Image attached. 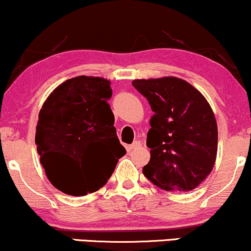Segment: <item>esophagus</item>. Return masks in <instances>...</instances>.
<instances>
[{"instance_id":"1","label":"esophagus","mask_w":251,"mask_h":251,"mask_svg":"<svg viewBox=\"0 0 251 251\" xmlns=\"http://www.w3.org/2000/svg\"><path fill=\"white\" fill-rule=\"evenodd\" d=\"M141 146H142V144H141L140 141H134V142H132V144H130V146H129V148H130L131 150L132 149H138V148H141Z\"/></svg>"}]
</instances>
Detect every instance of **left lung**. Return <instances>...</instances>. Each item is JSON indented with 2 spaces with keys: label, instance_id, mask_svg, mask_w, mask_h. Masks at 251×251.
Segmentation results:
<instances>
[{
  "label": "left lung",
  "instance_id": "1",
  "mask_svg": "<svg viewBox=\"0 0 251 251\" xmlns=\"http://www.w3.org/2000/svg\"><path fill=\"white\" fill-rule=\"evenodd\" d=\"M132 85L154 111L144 176L167 191L195 189L211 173L217 154V125L207 100L188 82L172 76L135 79Z\"/></svg>",
  "mask_w": 251,
  "mask_h": 251
}]
</instances>
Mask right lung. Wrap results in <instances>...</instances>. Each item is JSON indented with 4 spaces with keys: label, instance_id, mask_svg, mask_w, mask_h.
Returning a JSON list of instances; mask_svg holds the SVG:
<instances>
[{
    "label": "right lung",
    "instance_id": "add662e5",
    "mask_svg": "<svg viewBox=\"0 0 251 251\" xmlns=\"http://www.w3.org/2000/svg\"><path fill=\"white\" fill-rule=\"evenodd\" d=\"M111 95L108 79L77 76L44 102L35 143L47 177L62 193L84 196L99 190L126 155L108 103Z\"/></svg>",
    "mask_w": 251,
    "mask_h": 251
}]
</instances>
